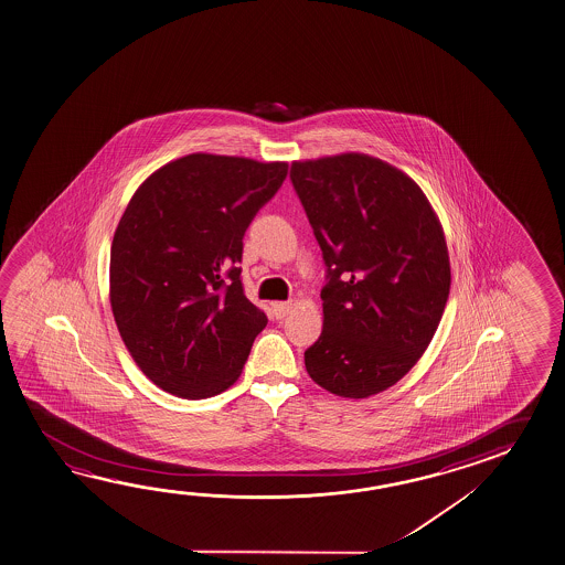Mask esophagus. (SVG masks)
I'll use <instances>...</instances> for the list:
<instances>
[{
  "label": "esophagus",
  "instance_id": "esophagus-1",
  "mask_svg": "<svg viewBox=\"0 0 565 565\" xmlns=\"http://www.w3.org/2000/svg\"><path fill=\"white\" fill-rule=\"evenodd\" d=\"M289 311H291V303H288V301H274L271 303V313H274L276 320H284Z\"/></svg>",
  "mask_w": 565,
  "mask_h": 565
}]
</instances>
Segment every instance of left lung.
Segmentation results:
<instances>
[{"label": "left lung", "mask_w": 565, "mask_h": 565, "mask_svg": "<svg viewBox=\"0 0 565 565\" xmlns=\"http://www.w3.org/2000/svg\"><path fill=\"white\" fill-rule=\"evenodd\" d=\"M289 178L328 267L309 377L362 399L397 384L444 316L446 237L416 181L365 153L294 161Z\"/></svg>", "instance_id": "left-lung-1"}]
</instances>
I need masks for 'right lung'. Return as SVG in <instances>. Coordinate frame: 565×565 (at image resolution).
<instances>
[{
    "mask_svg": "<svg viewBox=\"0 0 565 565\" xmlns=\"http://www.w3.org/2000/svg\"><path fill=\"white\" fill-rule=\"evenodd\" d=\"M288 175L286 161L192 153L153 171L111 242L109 301L119 335L153 384L222 394L267 318L245 298V230Z\"/></svg>",
    "mask_w": 565,
    "mask_h": 565,
    "instance_id": "obj_1",
    "label": "right lung"
}]
</instances>
